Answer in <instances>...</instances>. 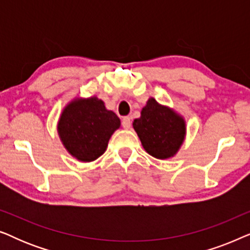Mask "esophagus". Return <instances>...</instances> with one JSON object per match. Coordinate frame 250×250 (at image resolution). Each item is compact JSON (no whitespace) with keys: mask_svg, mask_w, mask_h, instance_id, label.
Masks as SVG:
<instances>
[{"mask_svg":"<svg viewBox=\"0 0 250 250\" xmlns=\"http://www.w3.org/2000/svg\"><path fill=\"white\" fill-rule=\"evenodd\" d=\"M131 124H132L131 118H129V117H124V118H123V121H122V125L124 126V128L128 129L129 127H131Z\"/></svg>","mask_w":250,"mask_h":250,"instance_id":"esophagus-1","label":"esophagus"}]
</instances>
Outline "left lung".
Masks as SVG:
<instances>
[{"instance_id":"obj_1","label":"left lung","mask_w":250,"mask_h":250,"mask_svg":"<svg viewBox=\"0 0 250 250\" xmlns=\"http://www.w3.org/2000/svg\"><path fill=\"white\" fill-rule=\"evenodd\" d=\"M133 128L143 149L157 159H169L179 152L187 135L186 119L168 105L149 98Z\"/></svg>"}]
</instances>
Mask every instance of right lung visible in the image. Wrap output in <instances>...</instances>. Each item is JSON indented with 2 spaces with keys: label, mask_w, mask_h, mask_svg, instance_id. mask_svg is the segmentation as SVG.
<instances>
[{
  "label": "right lung",
  "mask_w": 250,
  "mask_h": 250,
  "mask_svg": "<svg viewBox=\"0 0 250 250\" xmlns=\"http://www.w3.org/2000/svg\"><path fill=\"white\" fill-rule=\"evenodd\" d=\"M121 127V119L105 108L95 95L75 98L64 105L58 121L60 141L70 156L82 163H91L107 150L115 131Z\"/></svg>",
  "instance_id": "right-lung-1"
}]
</instances>
